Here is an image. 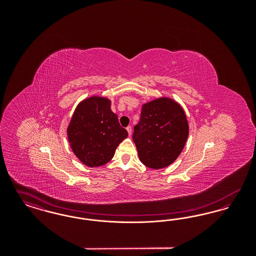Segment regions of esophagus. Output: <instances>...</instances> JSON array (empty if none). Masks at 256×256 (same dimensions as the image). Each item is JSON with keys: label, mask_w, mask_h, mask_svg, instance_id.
I'll return each instance as SVG.
<instances>
[{"label": "esophagus", "mask_w": 256, "mask_h": 256, "mask_svg": "<svg viewBox=\"0 0 256 256\" xmlns=\"http://www.w3.org/2000/svg\"><path fill=\"white\" fill-rule=\"evenodd\" d=\"M132 126H130L126 128V132H128V135H130V136L132 135Z\"/></svg>", "instance_id": "obj_1"}]
</instances>
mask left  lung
Masks as SVG:
<instances>
[{"instance_id": "left-lung-1", "label": "left lung", "mask_w": 256, "mask_h": 256, "mask_svg": "<svg viewBox=\"0 0 256 256\" xmlns=\"http://www.w3.org/2000/svg\"><path fill=\"white\" fill-rule=\"evenodd\" d=\"M188 134L189 124L182 106L172 98L160 97L142 106L132 139L140 161L158 170L180 156Z\"/></svg>"}]
</instances>
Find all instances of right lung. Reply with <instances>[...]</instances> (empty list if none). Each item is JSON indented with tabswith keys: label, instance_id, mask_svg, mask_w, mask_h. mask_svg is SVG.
<instances>
[{
	"label": "right lung",
	"instance_id": "right-lung-1",
	"mask_svg": "<svg viewBox=\"0 0 256 256\" xmlns=\"http://www.w3.org/2000/svg\"><path fill=\"white\" fill-rule=\"evenodd\" d=\"M67 137L74 156L90 168L108 163L128 132L111 110V100L90 96L78 102L67 126Z\"/></svg>",
	"mask_w": 256,
	"mask_h": 256
}]
</instances>
